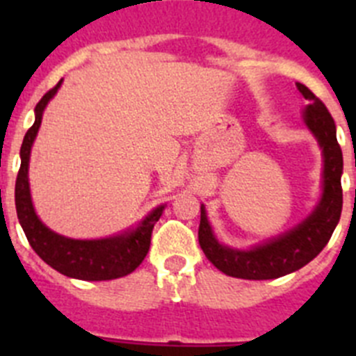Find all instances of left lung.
Listing matches in <instances>:
<instances>
[{
    "instance_id": "8db88e82",
    "label": "left lung",
    "mask_w": 356,
    "mask_h": 356,
    "mask_svg": "<svg viewBox=\"0 0 356 356\" xmlns=\"http://www.w3.org/2000/svg\"><path fill=\"white\" fill-rule=\"evenodd\" d=\"M308 105L303 110L305 127L323 151V193L307 219L285 234L257 244L250 250L229 248L217 241L212 225L201 205L197 229L200 246L207 259L221 273L242 280H275L291 275L314 260L328 244L342 212V151L337 130L325 103L303 83H296Z\"/></svg>"
}]
</instances>
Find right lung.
I'll return each mask as SVG.
<instances>
[{
  "instance_id": "add662e5",
  "label": "right lung",
  "mask_w": 356,
  "mask_h": 356,
  "mask_svg": "<svg viewBox=\"0 0 356 356\" xmlns=\"http://www.w3.org/2000/svg\"><path fill=\"white\" fill-rule=\"evenodd\" d=\"M62 80L51 90L44 94L35 106V122L26 131L21 146V168L15 180V210L17 219L23 226L30 246L44 262L55 271L69 278L85 280V282H103L130 275L143 264L149 251L151 232L162 216L165 203L155 207L134 228L124 229L122 234L105 238H69L44 225L35 213L31 203L28 168H30L31 146L39 134L42 122L44 108L51 102L56 90L60 89Z\"/></svg>"
}]
</instances>
